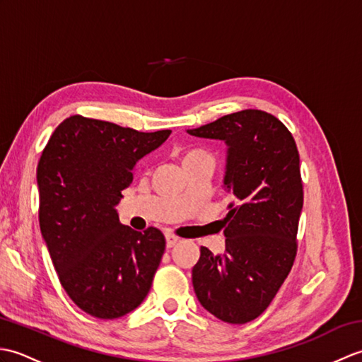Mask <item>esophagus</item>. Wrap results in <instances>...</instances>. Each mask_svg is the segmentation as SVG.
Listing matches in <instances>:
<instances>
[{
    "label": "esophagus",
    "instance_id": "obj_1",
    "mask_svg": "<svg viewBox=\"0 0 362 362\" xmlns=\"http://www.w3.org/2000/svg\"><path fill=\"white\" fill-rule=\"evenodd\" d=\"M165 238H166V247H174V245L179 243V238H177L175 235H173V233H166L165 235Z\"/></svg>",
    "mask_w": 362,
    "mask_h": 362
}]
</instances>
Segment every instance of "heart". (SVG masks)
I'll use <instances>...</instances> for the list:
<instances>
[{
	"label": "heart",
	"mask_w": 362,
	"mask_h": 362,
	"mask_svg": "<svg viewBox=\"0 0 362 362\" xmlns=\"http://www.w3.org/2000/svg\"><path fill=\"white\" fill-rule=\"evenodd\" d=\"M202 157H210V156L201 149H189L187 152H183L182 163H187V161H189V160H196V158H202Z\"/></svg>",
	"instance_id": "1"
}]
</instances>
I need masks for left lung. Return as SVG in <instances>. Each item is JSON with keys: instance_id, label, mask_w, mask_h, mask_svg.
I'll return each mask as SVG.
<instances>
[{"instance_id": "left-lung-1", "label": "left lung", "mask_w": 362, "mask_h": 362, "mask_svg": "<svg viewBox=\"0 0 362 362\" xmlns=\"http://www.w3.org/2000/svg\"><path fill=\"white\" fill-rule=\"evenodd\" d=\"M187 132L227 144L224 187L235 199L221 221L226 252L201 247L194 292L213 316L245 324L271 305L294 264L303 206L297 146L280 119L253 109Z\"/></svg>"}]
</instances>
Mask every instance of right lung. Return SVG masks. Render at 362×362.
Instances as JSON below:
<instances>
[{"mask_svg": "<svg viewBox=\"0 0 362 362\" xmlns=\"http://www.w3.org/2000/svg\"><path fill=\"white\" fill-rule=\"evenodd\" d=\"M171 130L138 132L73 115L54 130L37 166L38 222L66 294L98 319L134 311L148 296L166 241L156 227L122 226L115 206L136 161Z\"/></svg>", "mask_w": 362, "mask_h": 362, "instance_id": "right-lung-1", "label": "right lung"}]
</instances>
